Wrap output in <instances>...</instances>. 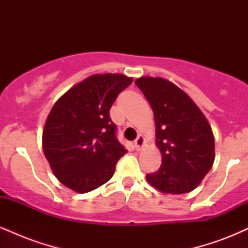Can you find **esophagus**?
<instances>
[{"instance_id":"esophagus-1","label":"esophagus","mask_w":248,"mask_h":248,"mask_svg":"<svg viewBox=\"0 0 248 248\" xmlns=\"http://www.w3.org/2000/svg\"><path fill=\"white\" fill-rule=\"evenodd\" d=\"M143 146H144V138L142 135H139L138 138H136L135 142H134V147H135L136 150H141Z\"/></svg>"}]
</instances>
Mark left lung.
I'll use <instances>...</instances> for the list:
<instances>
[{
    "instance_id": "obj_1",
    "label": "left lung",
    "mask_w": 248,
    "mask_h": 248,
    "mask_svg": "<svg viewBox=\"0 0 248 248\" xmlns=\"http://www.w3.org/2000/svg\"><path fill=\"white\" fill-rule=\"evenodd\" d=\"M135 84L153 108L156 146L162 154L160 169L147 173L148 183L164 193L192 191L215 161V138L209 121L171 81L141 77Z\"/></svg>"
}]
</instances>
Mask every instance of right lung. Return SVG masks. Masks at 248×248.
<instances>
[{"label":"right lung","mask_w":248,"mask_h":248,"mask_svg":"<svg viewBox=\"0 0 248 248\" xmlns=\"http://www.w3.org/2000/svg\"><path fill=\"white\" fill-rule=\"evenodd\" d=\"M132 81L119 73L93 75L53 105L43 129V150L57 179L73 191L90 192L109 181L127 153L109 109Z\"/></svg>","instance_id":"right-lung-1"}]
</instances>
